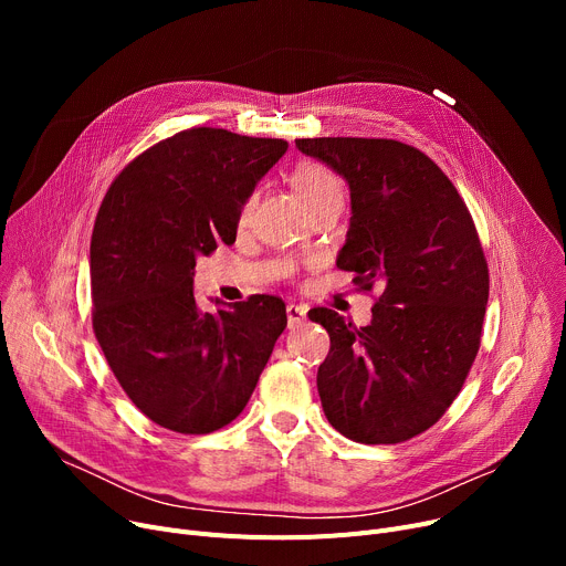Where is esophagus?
I'll return each mask as SVG.
<instances>
[{
  "label": "esophagus",
  "instance_id": "esophagus-1",
  "mask_svg": "<svg viewBox=\"0 0 566 566\" xmlns=\"http://www.w3.org/2000/svg\"><path fill=\"white\" fill-rule=\"evenodd\" d=\"M286 318H289V328H298V325H303L305 318H307V307L289 303L286 305Z\"/></svg>",
  "mask_w": 566,
  "mask_h": 566
}]
</instances>
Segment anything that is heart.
Listing matches in <instances>:
<instances>
[{"label":"heart","instance_id":"b5f03b06","mask_svg":"<svg viewBox=\"0 0 566 566\" xmlns=\"http://www.w3.org/2000/svg\"><path fill=\"white\" fill-rule=\"evenodd\" d=\"M291 184H293L295 192H298L301 199L305 201L307 211H310V208L318 206V203H325V201H335V199L344 201V186L339 181V176L325 165H318V163L298 165L291 174ZM254 201H256V197H250L245 201L243 211H241L243 222L250 218Z\"/></svg>","mask_w":566,"mask_h":566}]
</instances>
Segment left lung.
Masks as SVG:
<instances>
[{
    "mask_svg": "<svg viewBox=\"0 0 566 566\" xmlns=\"http://www.w3.org/2000/svg\"><path fill=\"white\" fill-rule=\"evenodd\" d=\"M346 178L350 227L337 256L380 289L365 328L318 307L331 335L316 374L325 418L346 438L395 444L433 427L478 358L489 265L465 201L420 148L397 139H295Z\"/></svg>",
    "mask_w": 566,
    "mask_h": 566,
    "instance_id": "obj_1",
    "label": "left lung"
}]
</instances>
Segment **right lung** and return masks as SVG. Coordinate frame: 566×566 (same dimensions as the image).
<instances>
[{
  "label": "right lung",
  "instance_id": "1",
  "mask_svg": "<svg viewBox=\"0 0 566 566\" xmlns=\"http://www.w3.org/2000/svg\"><path fill=\"white\" fill-rule=\"evenodd\" d=\"M289 144L190 128L114 178L92 235L94 333L128 399L176 433L235 420L286 328L275 295L201 312L197 256L235 241L254 186Z\"/></svg>",
  "mask_w": 566,
  "mask_h": 566
}]
</instances>
